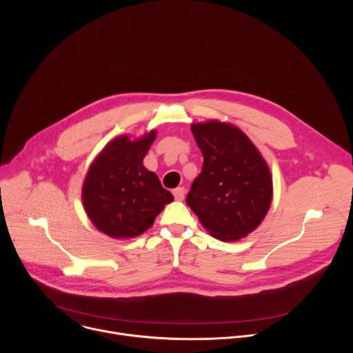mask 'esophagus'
Here are the masks:
<instances>
[{"label":"esophagus","mask_w":353,"mask_h":353,"mask_svg":"<svg viewBox=\"0 0 353 353\" xmlns=\"http://www.w3.org/2000/svg\"><path fill=\"white\" fill-rule=\"evenodd\" d=\"M173 195L177 201H183L184 199V195H185V190L183 187H179L176 190H173Z\"/></svg>","instance_id":"obj_1"}]
</instances>
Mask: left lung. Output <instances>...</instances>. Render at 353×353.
I'll use <instances>...</instances> for the list:
<instances>
[{
	"label": "left lung",
	"mask_w": 353,
	"mask_h": 353,
	"mask_svg": "<svg viewBox=\"0 0 353 353\" xmlns=\"http://www.w3.org/2000/svg\"><path fill=\"white\" fill-rule=\"evenodd\" d=\"M191 131L204 163L187 194V205L214 237L223 241L245 237L263 222L272 201L267 162L232 124L195 123Z\"/></svg>",
	"instance_id": "1"
}]
</instances>
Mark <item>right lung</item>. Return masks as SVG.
<instances>
[{
  "instance_id": "1",
  "label": "right lung",
  "mask_w": 353,
  "mask_h": 353,
  "mask_svg": "<svg viewBox=\"0 0 353 353\" xmlns=\"http://www.w3.org/2000/svg\"><path fill=\"white\" fill-rule=\"evenodd\" d=\"M157 138L152 130L138 139L120 135L90 165L82 203L90 222L114 239H131L154 225L173 195L142 161Z\"/></svg>"
}]
</instances>
